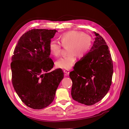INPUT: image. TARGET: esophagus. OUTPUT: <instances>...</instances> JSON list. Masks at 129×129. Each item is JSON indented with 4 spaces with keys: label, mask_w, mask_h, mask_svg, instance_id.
<instances>
[{
    "label": "esophagus",
    "mask_w": 129,
    "mask_h": 129,
    "mask_svg": "<svg viewBox=\"0 0 129 129\" xmlns=\"http://www.w3.org/2000/svg\"><path fill=\"white\" fill-rule=\"evenodd\" d=\"M64 73H65V74L66 75H68L69 74V70H64L63 71Z\"/></svg>",
    "instance_id": "esophagus-1"
}]
</instances>
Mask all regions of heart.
<instances>
[{
	"mask_svg": "<svg viewBox=\"0 0 129 129\" xmlns=\"http://www.w3.org/2000/svg\"><path fill=\"white\" fill-rule=\"evenodd\" d=\"M60 42L52 41L49 45L51 55L57 57L60 55L62 46L67 48L69 55L61 57L55 62L56 67L62 69H71L76 60V55L80 57L84 56L89 51L91 46V40L89 37L76 30H71L61 34L58 37Z\"/></svg>",
	"mask_w": 129,
	"mask_h": 129,
	"instance_id": "1",
	"label": "heart"
}]
</instances>
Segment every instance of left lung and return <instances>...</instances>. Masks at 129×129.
Returning a JSON list of instances; mask_svg holds the SVG:
<instances>
[{
  "label": "left lung",
  "mask_w": 129,
  "mask_h": 129,
  "mask_svg": "<svg viewBox=\"0 0 129 129\" xmlns=\"http://www.w3.org/2000/svg\"><path fill=\"white\" fill-rule=\"evenodd\" d=\"M95 40L89 52L69 76L73 85L71 95L79 103L91 105L107 95L111 84L113 64L108 46L100 35L93 32Z\"/></svg>",
  "instance_id": "1"
}]
</instances>
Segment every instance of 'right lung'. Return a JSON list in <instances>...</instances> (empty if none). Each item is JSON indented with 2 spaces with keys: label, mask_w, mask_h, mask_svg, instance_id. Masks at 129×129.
Wrapping results in <instances>:
<instances>
[{
  "label": "right lung",
  "mask_w": 129,
  "mask_h": 129,
  "mask_svg": "<svg viewBox=\"0 0 129 129\" xmlns=\"http://www.w3.org/2000/svg\"><path fill=\"white\" fill-rule=\"evenodd\" d=\"M56 32L30 30L19 39L14 49L11 63L12 84L18 96L30 108L41 109L51 104L63 78L61 69L49 73L54 66L49 45Z\"/></svg>",
  "instance_id": "1"
}]
</instances>
